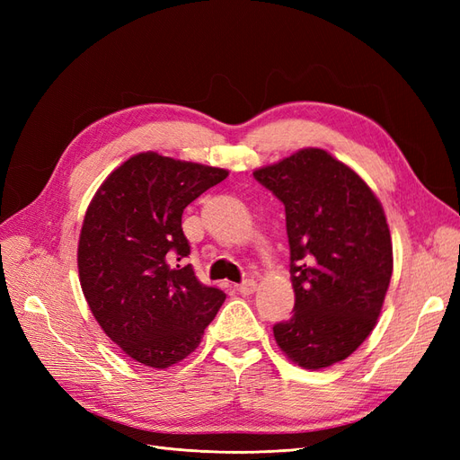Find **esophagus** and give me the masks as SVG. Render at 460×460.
I'll return each instance as SVG.
<instances>
[{
  "mask_svg": "<svg viewBox=\"0 0 460 460\" xmlns=\"http://www.w3.org/2000/svg\"><path fill=\"white\" fill-rule=\"evenodd\" d=\"M255 289H257V282L252 280V278H247V280H243L242 284L235 286V291H240L242 296H252Z\"/></svg>",
  "mask_w": 460,
  "mask_h": 460,
  "instance_id": "1",
  "label": "esophagus"
}]
</instances>
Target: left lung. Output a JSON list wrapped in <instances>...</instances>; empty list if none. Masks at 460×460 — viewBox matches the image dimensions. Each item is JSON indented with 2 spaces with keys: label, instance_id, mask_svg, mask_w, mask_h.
Masks as SVG:
<instances>
[{
  "label": "left lung",
  "instance_id": "left-lung-1",
  "mask_svg": "<svg viewBox=\"0 0 460 460\" xmlns=\"http://www.w3.org/2000/svg\"><path fill=\"white\" fill-rule=\"evenodd\" d=\"M253 176L286 208L296 305L272 326L276 343L303 368L340 363L376 326L392 278L384 208L324 149H301Z\"/></svg>",
  "mask_w": 460,
  "mask_h": 460
}]
</instances>
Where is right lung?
Listing matches in <instances>:
<instances>
[{"mask_svg": "<svg viewBox=\"0 0 460 460\" xmlns=\"http://www.w3.org/2000/svg\"><path fill=\"white\" fill-rule=\"evenodd\" d=\"M228 176L225 169L140 153L97 190L78 242L80 286L120 349L169 368L201 341L226 294L199 282L182 230L184 208Z\"/></svg>", "mask_w": 460, "mask_h": 460, "instance_id": "right-lung-1", "label": "right lung"}]
</instances>
